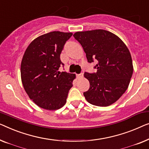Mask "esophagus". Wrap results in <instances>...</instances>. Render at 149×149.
I'll use <instances>...</instances> for the list:
<instances>
[{"mask_svg": "<svg viewBox=\"0 0 149 149\" xmlns=\"http://www.w3.org/2000/svg\"><path fill=\"white\" fill-rule=\"evenodd\" d=\"M83 74L82 73H81V74H77V78H81V77H83Z\"/></svg>", "mask_w": 149, "mask_h": 149, "instance_id": "obj_1", "label": "esophagus"}]
</instances>
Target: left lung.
Instances as JSON below:
<instances>
[{
	"label": "left lung",
	"instance_id": "1",
	"mask_svg": "<svg viewBox=\"0 0 149 149\" xmlns=\"http://www.w3.org/2000/svg\"><path fill=\"white\" fill-rule=\"evenodd\" d=\"M74 37L82 47L88 62H97L96 73H84L90 88L84 96L93 105H111L126 91L133 74L128 49L117 36L104 30L77 32Z\"/></svg>",
	"mask_w": 149,
	"mask_h": 149
}]
</instances>
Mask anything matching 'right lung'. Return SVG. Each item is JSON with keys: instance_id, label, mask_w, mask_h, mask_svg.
<instances>
[{"instance_id": "1", "label": "right lung", "mask_w": 149, "mask_h": 149, "mask_svg": "<svg viewBox=\"0 0 149 149\" xmlns=\"http://www.w3.org/2000/svg\"><path fill=\"white\" fill-rule=\"evenodd\" d=\"M73 33L54 31L33 40L21 63V77L25 91L40 107L56 110L66 103L75 74L58 72L63 63L60 54Z\"/></svg>"}]
</instances>
